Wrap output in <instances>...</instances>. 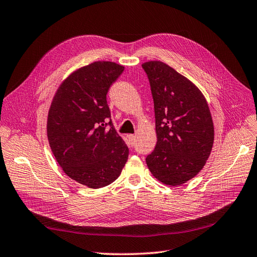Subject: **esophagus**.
Segmentation results:
<instances>
[{
  "mask_svg": "<svg viewBox=\"0 0 257 257\" xmlns=\"http://www.w3.org/2000/svg\"><path fill=\"white\" fill-rule=\"evenodd\" d=\"M128 139H129V142H130L131 146H134L136 144V136L135 135H129Z\"/></svg>",
  "mask_w": 257,
  "mask_h": 257,
  "instance_id": "esophagus-1",
  "label": "esophagus"
}]
</instances>
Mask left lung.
Instances as JSON below:
<instances>
[{
  "mask_svg": "<svg viewBox=\"0 0 257 257\" xmlns=\"http://www.w3.org/2000/svg\"><path fill=\"white\" fill-rule=\"evenodd\" d=\"M151 85L157 143L146 157L152 174L166 185L193 179L210 156L214 127L198 88L161 61L142 64Z\"/></svg>",
  "mask_w": 257,
  "mask_h": 257,
  "instance_id": "obj_1",
  "label": "left lung"
}]
</instances>
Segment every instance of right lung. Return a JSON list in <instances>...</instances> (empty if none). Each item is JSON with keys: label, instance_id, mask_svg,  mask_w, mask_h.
<instances>
[{"label": "right lung", "instance_id": "1", "mask_svg": "<svg viewBox=\"0 0 257 257\" xmlns=\"http://www.w3.org/2000/svg\"><path fill=\"white\" fill-rule=\"evenodd\" d=\"M122 65L97 61L75 71L58 88L47 119L50 149L65 174L90 188L113 183L129 150L111 120L106 94Z\"/></svg>", "mask_w": 257, "mask_h": 257}]
</instances>
